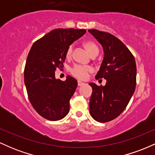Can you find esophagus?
Wrapping results in <instances>:
<instances>
[{"label":"esophagus","instance_id":"34e87169","mask_svg":"<svg viewBox=\"0 0 155 155\" xmlns=\"http://www.w3.org/2000/svg\"><path fill=\"white\" fill-rule=\"evenodd\" d=\"M84 84H85V83L81 82V81H78V86L79 87L83 86V85H84Z\"/></svg>","mask_w":155,"mask_h":155}]
</instances>
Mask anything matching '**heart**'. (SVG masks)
I'll return each mask as SVG.
<instances>
[{
    "label": "heart",
    "instance_id": "1",
    "mask_svg": "<svg viewBox=\"0 0 155 155\" xmlns=\"http://www.w3.org/2000/svg\"><path fill=\"white\" fill-rule=\"evenodd\" d=\"M84 47L92 55V57L96 56L99 51V49L95 42L90 40H87L83 42ZM73 47L71 45L68 47L65 51V57L67 59H70L72 56ZM71 74L73 76L80 80H86L89 75L93 72V68L91 66H85L81 65H74L70 70Z\"/></svg>",
    "mask_w": 155,
    "mask_h": 155
}]
</instances>
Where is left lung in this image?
Listing matches in <instances>:
<instances>
[{
	"instance_id": "8db88e82",
	"label": "left lung",
	"mask_w": 155,
	"mask_h": 155,
	"mask_svg": "<svg viewBox=\"0 0 155 155\" xmlns=\"http://www.w3.org/2000/svg\"><path fill=\"white\" fill-rule=\"evenodd\" d=\"M102 45L104 59L96 79H105V86L90 83L92 93L90 113L94 120L107 122L117 118L125 109L136 85V64L131 51L111 33L88 31Z\"/></svg>"
}]
</instances>
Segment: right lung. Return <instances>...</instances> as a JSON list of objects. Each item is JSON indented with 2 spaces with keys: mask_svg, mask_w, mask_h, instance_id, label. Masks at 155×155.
Masks as SVG:
<instances>
[{
  "mask_svg": "<svg viewBox=\"0 0 155 155\" xmlns=\"http://www.w3.org/2000/svg\"><path fill=\"white\" fill-rule=\"evenodd\" d=\"M86 33L84 29H55L32 46L24 70V80L30 102L40 116L50 121L63 119L70 110V99L77 81L68 75L65 81L55 79L61 69L65 51L74 41Z\"/></svg>",
  "mask_w": 155,
  "mask_h": 155,
  "instance_id": "obj_1",
  "label": "right lung"
}]
</instances>
